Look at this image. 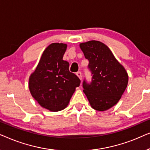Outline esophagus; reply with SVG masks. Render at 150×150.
I'll list each match as a JSON object with an SVG mask.
<instances>
[{
	"instance_id": "1",
	"label": "esophagus",
	"mask_w": 150,
	"mask_h": 150,
	"mask_svg": "<svg viewBox=\"0 0 150 150\" xmlns=\"http://www.w3.org/2000/svg\"><path fill=\"white\" fill-rule=\"evenodd\" d=\"M76 75L79 76V78L81 80H82V78H83V76H82V73L81 71H78V72H76Z\"/></svg>"
}]
</instances>
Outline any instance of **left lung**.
<instances>
[{"label": "left lung", "mask_w": 150, "mask_h": 150, "mask_svg": "<svg viewBox=\"0 0 150 150\" xmlns=\"http://www.w3.org/2000/svg\"><path fill=\"white\" fill-rule=\"evenodd\" d=\"M80 47L89 60L92 76L89 83L84 79V93L94 109L108 110L117 103L126 89L128 74L103 43L92 40L82 43Z\"/></svg>", "instance_id": "8db88e82"}]
</instances>
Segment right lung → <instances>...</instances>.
<instances>
[{"label":"right lung","instance_id":"obj_1","mask_svg":"<svg viewBox=\"0 0 150 150\" xmlns=\"http://www.w3.org/2000/svg\"><path fill=\"white\" fill-rule=\"evenodd\" d=\"M65 44L53 43L47 47L29 79L30 93L42 107L59 111L66 107L81 80L69 70V63L63 60Z\"/></svg>","mask_w":150,"mask_h":150}]
</instances>
